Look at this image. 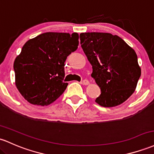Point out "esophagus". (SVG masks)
<instances>
[{
	"label": "esophagus",
	"mask_w": 154,
	"mask_h": 154,
	"mask_svg": "<svg viewBox=\"0 0 154 154\" xmlns=\"http://www.w3.org/2000/svg\"><path fill=\"white\" fill-rule=\"evenodd\" d=\"M82 85H88L89 84V81L88 80H84L82 82Z\"/></svg>",
	"instance_id": "1"
}]
</instances>
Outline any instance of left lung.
Segmentation results:
<instances>
[{
  "instance_id": "1",
  "label": "left lung",
  "mask_w": 154,
  "mask_h": 154,
  "mask_svg": "<svg viewBox=\"0 0 154 154\" xmlns=\"http://www.w3.org/2000/svg\"><path fill=\"white\" fill-rule=\"evenodd\" d=\"M80 38L92 66L91 77L101 89L95 102L104 107L124 103L134 92L141 75L136 52L121 37L109 33H82Z\"/></svg>"
}]
</instances>
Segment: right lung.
Returning <instances> with one entry per match:
<instances>
[{"label":"right lung","mask_w":154,"mask_h":154,"mask_svg":"<svg viewBox=\"0 0 154 154\" xmlns=\"http://www.w3.org/2000/svg\"><path fill=\"white\" fill-rule=\"evenodd\" d=\"M79 45L78 33L47 32L30 38L14 62L15 85L25 100L35 105L54 102L66 88V60Z\"/></svg>","instance_id":"right-lung-1"}]
</instances>
